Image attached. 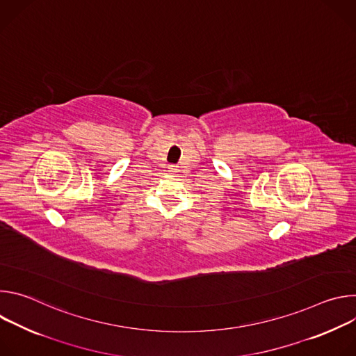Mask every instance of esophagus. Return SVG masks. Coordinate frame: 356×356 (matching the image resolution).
<instances>
[{
  "mask_svg": "<svg viewBox=\"0 0 356 356\" xmlns=\"http://www.w3.org/2000/svg\"><path fill=\"white\" fill-rule=\"evenodd\" d=\"M170 168H175V166H170Z\"/></svg>",
  "mask_w": 356,
  "mask_h": 356,
  "instance_id": "34e87169",
  "label": "esophagus"
}]
</instances>
